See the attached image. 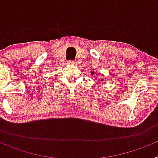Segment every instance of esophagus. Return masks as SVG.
I'll use <instances>...</instances> for the list:
<instances>
[{"label": "esophagus", "instance_id": "34e87169", "mask_svg": "<svg viewBox=\"0 0 158 158\" xmlns=\"http://www.w3.org/2000/svg\"><path fill=\"white\" fill-rule=\"evenodd\" d=\"M68 64H70V65H74L75 64V62L74 61H68Z\"/></svg>", "mask_w": 158, "mask_h": 158}]
</instances>
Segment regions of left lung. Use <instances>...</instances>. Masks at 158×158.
<instances>
[{
  "label": "left lung",
  "instance_id": "left-lung-1",
  "mask_svg": "<svg viewBox=\"0 0 158 158\" xmlns=\"http://www.w3.org/2000/svg\"><path fill=\"white\" fill-rule=\"evenodd\" d=\"M91 73H92V75L94 74V71H92ZM96 75H97V73H96ZM100 81H104V79H101V80H100Z\"/></svg>",
  "mask_w": 158,
  "mask_h": 158
}]
</instances>
